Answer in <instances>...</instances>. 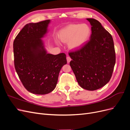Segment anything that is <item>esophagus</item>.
Instances as JSON below:
<instances>
[{
	"instance_id": "1",
	"label": "esophagus",
	"mask_w": 130,
	"mask_h": 130,
	"mask_svg": "<svg viewBox=\"0 0 130 130\" xmlns=\"http://www.w3.org/2000/svg\"><path fill=\"white\" fill-rule=\"evenodd\" d=\"M67 60L68 63H69L70 62V61L72 60V59H71V58H70V57L67 56Z\"/></svg>"
}]
</instances>
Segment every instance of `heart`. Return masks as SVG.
Wrapping results in <instances>:
<instances>
[{
	"instance_id": "1",
	"label": "heart",
	"mask_w": 130,
	"mask_h": 130,
	"mask_svg": "<svg viewBox=\"0 0 130 130\" xmlns=\"http://www.w3.org/2000/svg\"><path fill=\"white\" fill-rule=\"evenodd\" d=\"M90 34L91 30L87 24H69L60 31L59 38L62 42H69L70 49L77 50L86 44Z\"/></svg>"
}]
</instances>
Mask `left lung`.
I'll use <instances>...</instances> for the list:
<instances>
[{"label":"left lung","mask_w":130,"mask_h":130,"mask_svg":"<svg viewBox=\"0 0 130 130\" xmlns=\"http://www.w3.org/2000/svg\"><path fill=\"white\" fill-rule=\"evenodd\" d=\"M91 25L90 40L79 49L69 53L70 66L81 87L95 90L111 79L116 63L113 38L101 23L87 18Z\"/></svg>","instance_id":"1"}]
</instances>
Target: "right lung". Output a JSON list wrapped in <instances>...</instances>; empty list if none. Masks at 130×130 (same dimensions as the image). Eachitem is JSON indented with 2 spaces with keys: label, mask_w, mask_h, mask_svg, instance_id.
I'll return each instance as SVG.
<instances>
[{
  "label": "right lung",
  "mask_w": 130,
  "mask_h": 130,
  "mask_svg": "<svg viewBox=\"0 0 130 130\" xmlns=\"http://www.w3.org/2000/svg\"><path fill=\"white\" fill-rule=\"evenodd\" d=\"M50 20L26 24L13 42L14 67L23 86L31 93L46 94L55 88L66 55L48 54L41 38Z\"/></svg>",
  "instance_id": "add662e5"
}]
</instances>
